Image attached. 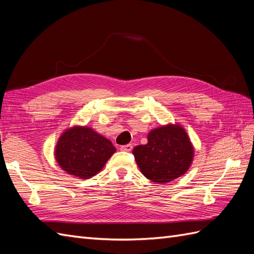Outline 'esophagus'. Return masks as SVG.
<instances>
[{"instance_id": "esophagus-1", "label": "esophagus", "mask_w": 254, "mask_h": 254, "mask_svg": "<svg viewBox=\"0 0 254 254\" xmlns=\"http://www.w3.org/2000/svg\"><path fill=\"white\" fill-rule=\"evenodd\" d=\"M120 149L122 151H127V152H129L133 149V146L131 144H127V145H123L120 147Z\"/></svg>"}]
</instances>
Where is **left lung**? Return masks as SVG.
I'll return each mask as SVG.
<instances>
[{
  "label": "left lung",
  "instance_id": "1",
  "mask_svg": "<svg viewBox=\"0 0 254 254\" xmlns=\"http://www.w3.org/2000/svg\"><path fill=\"white\" fill-rule=\"evenodd\" d=\"M146 145L136 146L133 154L141 174L153 183L165 184L183 176L189 170L194 148L179 125L152 129Z\"/></svg>",
  "mask_w": 254,
  "mask_h": 254
}]
</instances>
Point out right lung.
<instances>
[{"label":"right lung","instance_id":"obj_1","mask_svg":"<svg viewBox=\"0 0 254 254\" xmlns=\"http://www.w3.org/2000/svg\"><path fill=\"white\" fill-rule=\"evenodd\" d=\"M116 152L112 141L88 127L67 128L57 142L55 155L63 171L80 179L99 173Z\"/></svg>","mask_w":254,"mask_h":254}]
</instances>
